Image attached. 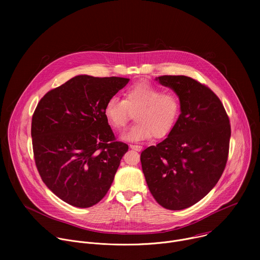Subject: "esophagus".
<instances>
[{"instance_id": "34e87169", "label": "esophagus", "mask_w": 260, "mask_h": 260, "mask_svg": "<svg viewBox=\"0 0 260 260\" xmlns=\"http://www.w3.org/2000/svg\"><path fill=\"white\" fill-rule=\"evenodd\" d=\"M129 147L132 148L133 150H136V151H141L142 150V146H139V145H129Z\"/></svg>"}]
</instances>
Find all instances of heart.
I'll return each mask as SVG.
<instances>
[{"instance_id": "1", "label": "heart", "mask_w": 260, "mask_h": 260, "mask_svg": "<svg viewBox=\"0 0 260 260\" xmlns=\"http://www.w3.org/2000/svg\"><path fill=\"white\" fill-rule=\"evenodd\" d=\"M124 99L111 96L104 107V116L107 122L115 129H122L131 117V111L135 113L137 121L122 139L140 142L152 138L167 137L176 126L182 110L179 95L165 90L147 81L137 82L127 87L123 93Z\"/></svg>"}]
</instances>
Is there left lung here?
I'll list each match as a JSON object with an SVG mask.
<instances>
[{"mask_svg":"<svg viewBox=\"0 0 260 260\" xmlns=\"http://www.w3.org/2000/svg\"><path fill=\"white\" fill-rule=\"evenodd\" d=\"M182 104L170 135L141 153L142 170L151 194L168 210L189 208L205 198L223 173L230 150L231 123L219 98L187 76L156 78Z\"/></svg>","mask_w":260,"mask_h":260,"instance_id":"obj_1","label":"left lung"}]
</instances>
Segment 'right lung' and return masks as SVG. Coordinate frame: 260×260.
<instances>
[{
    "label": "right lung",
    "mask_w": 260,
    "mask_h": 260,
    "mask_svg": "<svg viewBox=\"0 0 260 260\" xmlns=\"http://www.w3.org/2000/svg\"><path fill=\"white\" fill-rule=\"evenodd\" d=\"M128 81L79 75L37 105L30 129L36 167L46 186L69 205L91 207L111 187L128 146L116 141L103 111Z\"/></svg>",
    "instance_id": "obj_1"
}]
</instances>
